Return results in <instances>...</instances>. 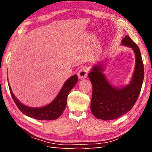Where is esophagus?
<instances>
[{
    "label": "esophagus",
    "instance_id": "esophagus-1",
    "mask_svg": "<svg viewBox=\"0 0 152 152\" xmlns=\"http://www.w3.org/2000/svg\"><path fill=\"white\" fill-rule=\"evenodd\" d=\"M89 72V70L88 69V68L83 66L78 71V76L79 77V78L80 79H84L86 78V77L88 76V74Z\"/></svg>",
    "mask_w": 152,
    "mask_h": 152
}]
</instances>
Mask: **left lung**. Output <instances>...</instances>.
<instances>
[{"label":"left lung","mask_w":152,"mask_h":152,"mask_svg":"<svg viewBox=\"0 0 152 152\" xmlns=\"http://www.w3.org/2000/svg\"><path fill=\"white\" fill-rule=\"evenodd\" d=\"M121 43L133 48L136 57V66L130 84L121 89L112 86L102 73L101 64L93 66L88 74L93 86L91 111L95 118L102 120H112L130 111L142 86L144 70L139 48L128 35L123 38Z\"/></svg>","instance_id":"left-lung-1"}]
</instances>
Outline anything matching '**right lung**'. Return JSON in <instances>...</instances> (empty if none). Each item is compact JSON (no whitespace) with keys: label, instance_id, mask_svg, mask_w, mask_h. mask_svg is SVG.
I'll return each instance as SVG.
<instances>
[{"label":"right lung","instance_id":"obj_1","mask_svg":"<svg viewBox=\"0 0 152 152\" xmlns=\"http://www.w3.org/2000/svg\"><path fill=\"white\" fill-rule=\"evenodd\" d=\"M77 82H78V76L76 74L71 76L64 83L57 97L50 104L44 107L37 108L28 107L27 106L22 104L13 94L10 84L8 86L13 100L23 114L28 117L39 119V120H54L59 118L63 114L66 106V99L69 93L75 86Z\"/></svg>","mask_w":152,"mask_h":152}]
</instances>
